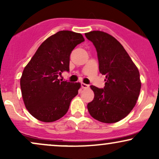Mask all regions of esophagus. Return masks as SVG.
<instances>
[{
    "label": "esophagus",
    "instance_id": "34e87169",
    "mask_svg": "<svg viewBox=\"0 0 159 159\" xmlns=\"http://www.w3.org/2000/svg\"><path fill=\"white\" fill-rule=\"evenodd\" d=\"M81 84L82 88L87 89V88H88V87H89V85L88 84H84V83H81Z\"/></svg>",
    "mask_w": 159,
    "mask_h": 159
}]
</instances>
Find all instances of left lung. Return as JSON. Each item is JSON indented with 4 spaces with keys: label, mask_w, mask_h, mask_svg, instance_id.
<instances>
[{
    "label": "left lung",
    "mask_w": 159,
    "mask_h": 159,
    "mask_svg": "<svg viewBox=\"0 0 159 159\" xmlns=\"http://www.w3.org/2000/svg\"><path fill=\"white\" fill-rule=\"evenodd\" d=\"M97 52L100 73L105 86L91 85L94 98L87 104L89 113L102 123H114L125 118L134 107L141 83L138 68L126 51L114 36L94 30L85 34Z\"/></svg>",
    "instance_id": "8db88e82"
}]
</instances>
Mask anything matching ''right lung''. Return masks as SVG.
Instances as JSON below:
<instances>
[{
  "mask_svg": "<svg viewBox=\"0 0 159 159\" xmlns=\"http://www.w3.org/2000/svg\"><path fill=\"white\" fill-rule=\"evenodd\" d=\"M84 41L81 34L61 30L45 39L25 67L20 80L25 107L36 119L51 123L61 119L78 93L80 83L61 81L69 71V57Z\"/></svg>",
  "mask_w": 159,
  "mask_h": 159,
  "instance_id": "add662e5",
  "label": "right lung"
}]
</instances>
